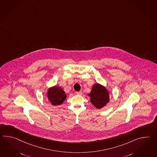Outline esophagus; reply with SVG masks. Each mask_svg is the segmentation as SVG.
<instances>
[{"instance_id": "1", "label": "esophagus", "mask_w": 157, "mask_h": 157, "mask_svg": "<svg viewBox=\"0 0 157 157\" xmlns=\"http://www.w3.org/2000/svg\"><path fill=\"white\" fill-rule=\"evenodd\" d=\"M76 94H78V95H82V91L77 92H76Z\"/></svg>"}]
</instances>
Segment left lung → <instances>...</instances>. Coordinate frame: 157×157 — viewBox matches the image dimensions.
I'll list each match as a JSON object with an SVG mask.
<instances>
[{
	"label": "left lung",
	"mask_w": 157,
	"mask_h": 157,
	"mask_svg": "<svg viewBox=\"0 0 157 157\" xmlns=\"http://www.w3.org/2000/svg\"><path fill=\"white\" fill-rule=\"evenodd\" d=\"M109 92L106 88L99 83H95L92 87L91 92L88 94L90 102L96 108L100 109L110 101Z\"/></svg>",
	"instance_id": "obj_1"
}]
</instances>
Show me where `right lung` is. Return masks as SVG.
<instances>
[{
  "label": "right lung",
  "mask_w": 157,
  "mask_h": 157,
  "mask_svg": "<svg viewBox=\"0 0 157 157\" xmlns=\"http://www.w3.org/2000/svg\"><path fill=\"white\" fill-rule=\"evenodd\" d=\"M47 96L51 104L53 106L62 104L67 98L63 88L56 86L49 88L47 92Z\"/></svg>",
  "instance_id": "obj_1"
}]
</instances>
